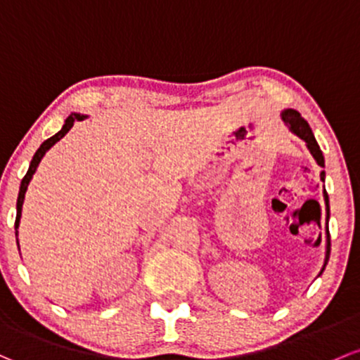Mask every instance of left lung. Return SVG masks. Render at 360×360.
I'll list each match as a JSON object with an SVG mask.
<instances>
[{"label":"left lung","mask_w":360,"mask_h":360,"mask_svg":"<svg viewBox=\"0 0 360 360\" xmlns=\"http://www.w3.org/2000/svg\"><path fill=\"white\" fill-rule=\"evenodd\" d=\"M281 119H283V122L290 127V131L293 132V134H297L298 138L304 139L305 145H307V148L310 151V155H312L314 160L317 162V165L324 167L323 151H321L319 145H317V141H316V138H314L312 129L309 127L307 120H305L297 110H293V108H286V110H283ZM324 176H326V174H324V170H323V172H321V179H324ZM323 195H324V203H326V260H324V267H326L328 260H330V250H331L330 231H328V221H330V198H328L326 190H324ZM324 267H323V271H324Z\"/></svg>","instance_id":"8db88e82"}]
</instances>
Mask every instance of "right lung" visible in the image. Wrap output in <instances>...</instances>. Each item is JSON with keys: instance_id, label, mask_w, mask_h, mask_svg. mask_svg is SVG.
Here are the masks:
<instances>
[{"instance_id": "right-lung-1", "label": "right lung", "mask_w": 360, "mask_h": 360, "mask_svg": "<svg viewBox=\"0 0 360 360\" xmlns=\"http://www.w3.org/2000/svg\"><path fill=\"white\" fill-rule=\"evenodd\" d=\"M84 119H86V115H82V113H75V112L70 113V115L65 119V124H63L62 129L56 132L55 136H51V138H48L46 141H44L43 145H41L39 148H37L36 153H34L32 160H30V165H29L27 174H25L24 179H22V183H20V191H18V198H17V219H15V229H18V224H20L22 205H24L25 191H27V186H29L30 179H32V176H34V172H36L37 165H39L41 158L44 157V153H46V151L50 150L51 146L55 145L56 141H60V139H62L63 136H65L67 132H69V131L72 129V126H74V124L77 122V120H84ZM15 234H18V231H15ZM17 245H18V238H17Z\"/></svg>"}]
</instances>
